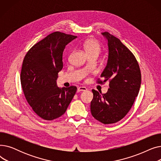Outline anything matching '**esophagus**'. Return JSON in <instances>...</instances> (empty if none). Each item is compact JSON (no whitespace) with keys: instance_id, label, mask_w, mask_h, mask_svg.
Segmentation results:
<instances>
[{"instance_id":"34e87169","label":"esophagus","mask_w":161,"mask_h":161,"mask_svg":"<svg viewBox=\"0 0 161 161\" xmlns=\"http://www.w3.org/2000/svg\"><path fill=\"white\" fill-rule=\"evenodd\" d=\"M87 90V88L86 87H79L77 89V92H81V91H86Z\"/></svg>"}]
</instances>
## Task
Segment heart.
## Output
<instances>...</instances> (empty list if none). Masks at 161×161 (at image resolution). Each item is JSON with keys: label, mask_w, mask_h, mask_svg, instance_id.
<instances>
[{"label": "heart", "mask_w": 161, "mask_h": 161, "mask_svg": "<svg viewBox=\"0 0 161 161\" xmlns=\"http://www.w3.org/2000/svg\"><path fill=\"white\" fill-rule=\"evenodd\" d=\"M83 49L87 56L95 55L98 57L101 51L99 42L95 39H88L83 43Z\"/></svg>", "instance_id": "heart-1"}]
</instances>
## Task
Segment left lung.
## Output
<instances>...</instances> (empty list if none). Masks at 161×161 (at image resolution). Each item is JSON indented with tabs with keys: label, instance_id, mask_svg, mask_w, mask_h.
Listing matches in <instances>:
<instances>
[{
	"label": "left lung",
	"instance_id": "obj_1",
	"mask_svg": "<svg viewBox=\"0 0 161 161\" xmlns=\"http://www.w3.org/2000/svg\"><path fill=\"white\" fill-rule=\"evenodd\" d=\"M102 35L108 40V59L100 77L109 81L105 94L92 89L91 112L95 119L105 125L118 122L127 114L138 96L141 72L136 58L119 38L108 32Z\"/></svg>",
	"mask_w": 161,
	"mask_h": 161
}]
</instances>
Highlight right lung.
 Wrapping results in <instances>:
<instances>
[{
  "instance_id": "obj_1",
  "label": "right lung",
  "mask_w": 161,
  "mask_h": 161,
  "mask_svg": "<svg viewBox=\"0 0 161 161\" xmlns=\"http://www.w3.org/2000/svg\"><path fill=\"white\" fill-rule=\"evenodd\" d=\"M76 36L54 32L34 45L25 55L21 72L24 95L33 111L44 120L63 115L77 87L59 88L58 73L63 67L65 46Z\"/></svg>"
}]
</instances>
